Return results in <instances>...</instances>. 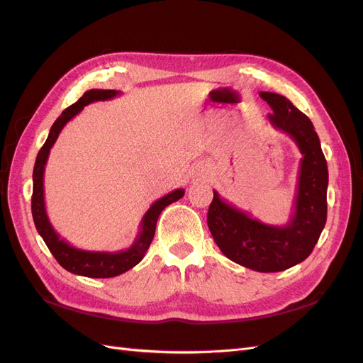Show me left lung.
I'll return each mask as SVG.
<instances>
[{"label":"left lung","mask_w":363,"mask_h":363,"mask_svg":"<svg viewBox=\"0 0 363 363\" xmlns=\"http://www.w3.org/2000/svg\"><path fill=\"white\" fill-rule=\"evenodd\" d=\"M274 128L291 136L301 152L294 211L286 225H268L223 200L213 191L207 225L223 255L259 272H279L309 257L327 219L328 169L312 121L286 96L260 92Z\"/></svg>","instance_id":"1"}]
</instances>
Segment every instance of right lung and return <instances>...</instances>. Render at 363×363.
<instances>
[{"mask_svg":"<svg viewBox=\"0 0 363 363\" xmlns=\"http://www.w3.org/2000/svg\"><path fill=\"white\" fill-rule=\"evenodd\" d=\"M116 95H119V92L113 89H91L84 92L79 101L74 103L68 108H65L62 115L56 119V123L52 124L45 144H43V147L38 152L35 169H33L31 213L38 233L42 236L43 242L47 244L48 250L52 252V256L60 263V267H63L72 274H77V276H84L91 279L116 277L119 274L136 267L138 263L144 259L151 240L155 238L157 219L163 208L169 206L171 203L180 200L184 195L183 189H175L168 195L162 196L156 203H152L144 218H142L140 230L135 239V242L127 250H121L115 252L80 250L68 244L67 240L62 239L60 235L54 230L47 215L45 199H43V172H45V164L50 156V150L52 148L54 142L57 140L62 128L67 125L68 121H71L75 115H79L84 106L94 101L112 100Z\"/></svg>","mask_w":363,"mask_h":363,"instance_id":"obj_1","label":"right lung"}]
</instances>
